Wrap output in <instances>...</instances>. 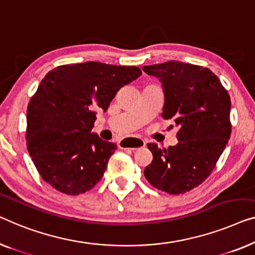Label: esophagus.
Returning a JSON list of instances; mask_svg holds the SVG:
<instances>
[{"label":"esophagus","mask_w":255,"mask_h":255,"mask_svg":"<svg viewBox=\"0 0 255 255\" xmlns=\"http://www.w3.org/2000/svg\"><path fill=\"white\" fill-rule=\"evenodd\" d=\"M146 146V141L142 139H138V138H127L124 140H122L120 142V147L123 149H138L140 147H145Z\"/></svg>","instance_id":"esophagus-1"}]
</instances>
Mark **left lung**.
Here are the masks:
<instances>
[{"mask_svg": "<svg viewBox=\"0 0 255 255\" xmlns=\"http://www.w3.org/2000/svg\"><path fill=\"white\" fill-rule=\"evenodd\" d=\"M142 70L162 83V117L175 122L179 141L168 149L147 143L153 161L143 175L158 190L185 193L205 182L230 139V97L215 73L204 66L168 61Z\"/></svg>", "mask_w": 255, "mask_h": 255, "instance_id": "left-lung-1", "label": "left lung"}]
</instances>
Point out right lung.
Instances as JSON below:
<instances>
[{
    "label": "right lung",
    "mask_w": 255,
    "mask_h": 255,
    "mask_svg": "<svg viewBox=\"0 0 255 255\" xmlns=\"http://www.w3.org/2000/svg\"><path fill=\"white\" fill-rule=\"evenodd\" d=\"M141 75L136 66L100 62L60 65L41 80L27 106L26 143L36 170L62 193L97 185L117 149L92 132L121 87Z\"/></svg>",
    "instance_id": "add662e5"
}]
</instances>
